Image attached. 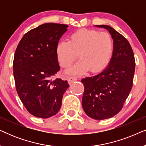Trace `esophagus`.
Here are the masks:
<instances>
[{
  "label": "esophagus",
  "instance_id": "obj_1",
  "mask_svg": "<svg viewBox=\"0 0 146 146\" xmlns=\"http://www.w3.org/2000/svg\"><path fill=\"white\" fill-rule=\"evenodd\" d=\"M76 80H77L76 77H74V76H70L68 77V81L69 84H71L72 83L74 82Z\"/></svg>",
  "mask_w": 146,
  "mask_h": 146
}]
</instances>
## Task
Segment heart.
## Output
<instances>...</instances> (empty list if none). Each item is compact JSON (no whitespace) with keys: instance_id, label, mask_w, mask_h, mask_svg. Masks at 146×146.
I'll use <instances>...</instances> for the list:
<instances>
[{"instance_id":"b5f03b06","label":"heart","mask_w":146,"mask_h":146,"mask_svg":"<svg viewBox=\"0 0 146 146\" xmlns=\"http://www.w3.org/2000/svg\"><path fill=\"white\" fill-rule=\"evenodd\" d=\"M113 46V40L108 33L81 29L72 34L69 41L62 40L58 44V59L62 66L68 68L78 54L80 60L68 70L66 73L80 75L89 69L96 72L102 70L108 63Z\"/></svg>"}]
</instances>
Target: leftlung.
Returning <instances> with one entry per match:
<instances>
[{
  "label": "left lung",
  "mask_w": 146,
  "mask_h": 146,
  "mask_svg": "<svg viewBox=\"0 0 146 146\" xmlns=\"http://www.w3.org/2000/svg\"><path fill=\"white\" fill-rule=\"evenodd\" d=\"M95 27L104 28L111 35L112 56L103 71L81 80L84 86L82 104L89 117L102 120L114 116L123 108L132 88L135 64L125 38L110 26Z\"/></svg>",
  "instance_id": "obj_1"
}]
</instances>
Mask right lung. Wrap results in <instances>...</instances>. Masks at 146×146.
<instances>
[{"mask_svg":"<svg viewBox=\"0 0 146 146\" xmlns=\"http://www.w3.org/2000/svg\"><path fill=\"white\" fill-rule=\"evenodd\" d=\"M68 26L45 23L26 33L15 51L14 78L20 99L34 116L48 118L56 114L69 87L67 80H52L60 66L57 45Z\"/></svg>","mask_w":146,"mask_h":146,"instance_id":"1","label":"right lung"}]
</instances>
